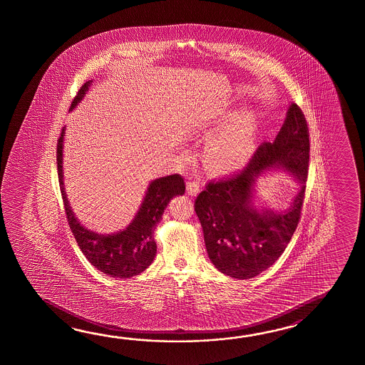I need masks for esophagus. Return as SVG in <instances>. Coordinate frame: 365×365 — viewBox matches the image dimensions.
Wrapping results in <instances>:
<instances>
[{
	"instance_id": "esophagus-1",
	"label": "esophagus",
	"mask_w": 365,
	"mask_h": 365,
	"mask_svg": "<svg viewBox=\"0 0 365 365\" xmlns=\"http://www.w3.org/2000/svg\"><path fill=\"white\" fill-rule=\"evenodd\" d=\"M186 190L189 195H197L200 193V184L197 181H189L186 185Z\"/></svg>"
}]
</instances>
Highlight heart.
I'll use <instances>...</instances> for the list:
<instances>
[{
	"instance_id": "heart-1",
	"label": "heart",
	"mask_w": 365,
	"mask_h": 365,
	"mask_svg": "<svg viewBox=\"0 0 365 365\" xmlns=\"http://www.w3.org/2000/svg\"><path fill=\"white\" fill-rule=\"evenodd\" d=\"M256 121L250 115L241 116L237 124L210 143L211 159L222 168H235L248 160L255 148Z\"/></svg>"
}]
</instances>
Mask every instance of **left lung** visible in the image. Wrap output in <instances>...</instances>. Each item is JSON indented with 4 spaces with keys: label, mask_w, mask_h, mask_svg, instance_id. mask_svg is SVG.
Wrapping results in <instances>:
<instances>
[{
    "label": "left lung",
    "mask_w": 365,
    "mask_h": 365,
    "mask_svg": "<svg viewBox=\"0 0 365 365\" xmlns=\"http://www.w3.org/2000/svg\"><path fill=\"white\" fill-rule=\"evenodd\" d=\"M309 130L292 103L274 142L259 145L249 163L225 179L210 181L194 202L211 262L236 279H250L284 252L300 220L309 164ZM283 169L301 182L286 210L254 203V184L264 171Z\"/></svg>",
    "instance_id": "obj_1"
}]
</instances>
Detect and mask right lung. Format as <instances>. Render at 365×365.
Masks as SVG:
<instances>
[{"mask_svg": "<svg viewBox=\"0 0 365 365\" xmlns=\"http://www.w3.org/2000/svg\"><path fill=\"white\" fill-rule=\"evenodd\" d=\"M91 82L93 81L86 82L79 88L74 101H71L70 110L76 108L78 103L83 99ZM63 134L65 128H62L61 135L57 143V172L65 212L78 247L90 261V264L112 278L126 279L145 272L155 258V225L160 222L164 210L172 198L185 193L184 179L176 173L153 180L148 185L140 210L130 225L123 231L112 235L93 232L78 222L65 193L62 171Z\"/></svg>", "mask_w": 365, "mask_h": 365, "instance_id": "1", "label": "right lung"}]
</instances>
